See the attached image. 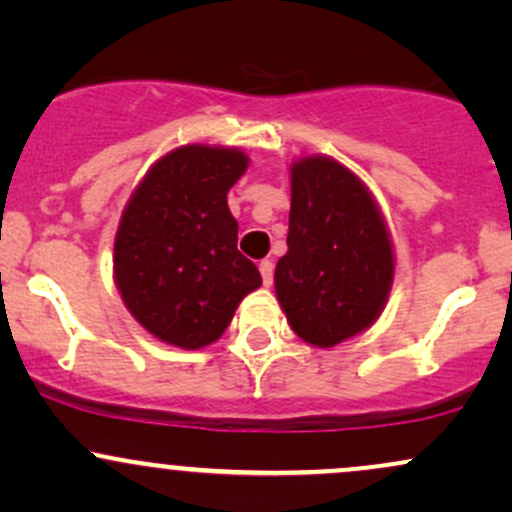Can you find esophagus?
Segmentation results:
<instances>
[{
  "mask_svg": "<svg viewBox=\"0 0 512 512\" xmlns=\"http://www.w3.org/2000/svg\"><path fill=\"white\" fill-rule=\"evenodd\" d=\"M260 274H262V281L264 286H269L274 281V264L269 260H262L260 262Z\"/></svg>",
  "mask_w": 512,
  "mask_h": 512,
  "instance_id": "1",
  "label": "esophagus"
}]
</instances>
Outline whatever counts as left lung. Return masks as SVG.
I'll use <instances>...</instances> for the list:
<instances>
[{
  "label": "left lung",
  "mask_w": 512,
  "mask_h": 512,
  "mask_svg": "<svg viewBox=\"0 0 512 512\" xmlns=\"http://www.w3.org/2000/svg\"><path fill=\"white\" fill-rule=\"evenodd\" d=\"M286 245L276 298L303 342L330 349L378 320L395 255L378 204L349 168L330 156L293 163Z\"/></svg>",
  "instance_id": "8db88e82"
}]
</instances>
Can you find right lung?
<instances>
[{
  "label": "right lung",
  "instance_id": "obj_1",
  "mask_svg": "<svg viewBox=\"0 0 512 512\" xmlns=\"http://www.w3.org/2000/svg\"><path fill=\"white\" fill-rule=\"evenodd\" d=\"M248 170L240 149L187 144L151 166L122 211L115 284L146 332L180 349L221 337L262 276L238 252L228 190Z\"/></svg>",
  "mask_w": 512,
  "mask_h": 512
}]
</instances>
